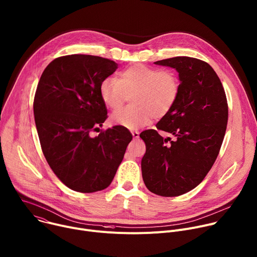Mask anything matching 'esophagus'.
I'll return each instance as SVG.
<instances>
[{
  "label": "esophagus",
  "instance_id": "1",
  "mask_svg": "<svg viewBox=\"0 0 257 257\" xmlns=\"http://www.w3.org/2000/svg\"><path fill=\"white\" fill-rule=\"evenodd\" d=\"M132 136L134 139H138L139 138V132L138 131H132Z\"/></svg>",
  "mask_w": 257,
  "mask_h": 257
}]
</instances>
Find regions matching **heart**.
Here are the masks:
<instances>
[{"label":"heart","mask_w":257,"mask_h":257,"mask_svg":"<svg viewBox=\"0 0 257 257\" xmlns=\"http://www.w3.org/2000/svg\"><path fill=\"white\" fill-rule=\"evenodd\" d=\"M178 75L169 69L134 64L121 70L117 78L108 77L100 84V96L111 111L119 110L130 97L132 105L114 113L112 125L135 129L162 118L172 111L180 95Z\"/></svg>","instance_id":"1"}]
</instances>
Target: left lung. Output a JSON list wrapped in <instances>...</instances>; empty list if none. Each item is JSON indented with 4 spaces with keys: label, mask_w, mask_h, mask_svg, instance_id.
<instances>
[{
    "label": "left lung",
    "mask_w": 257,
    "mask_h": 257,
    "mask_svg": "<svg viewBox=\"0 0 257 257\" xmlns=\"http://www.w3.org/2000/svg\"><path fill=\"white\" fill-rule=\"evenodd\" d=\"M155 64L178 70L181 89L174 109L140 134L146 152L141 160L146 188L162 197H177L195 189L212 168L228 122V104L222 82L212 66L198 58L177 56Z\"/></svg>",
    "instance_id": "1"
}]
</instances>
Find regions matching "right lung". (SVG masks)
<instances>
[{
	"label": "right lung",
	"mask_w": 257,
	"mask_h": 257,
	"mask_svg": "<svg viewBox=\"0 0 257 257\" xmlns=\"http://www.w3.org/2000/svg\"><path fill=\"white\" fill-rule=\"evenodd\" d=\"M117 67L100 56L64 55L52 60L39 79L33 110L41 149L52 172L72 191L108 188L132 140L122 126L92 137L108 117L100 84Z\"/></svg>",
	"instance_id": "obj_1"
}]
</instances>
